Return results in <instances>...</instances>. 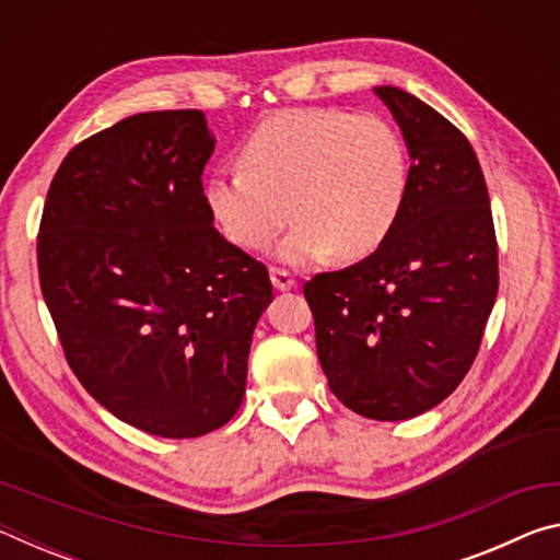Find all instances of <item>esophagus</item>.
<instances>
[{"mask_svg":"<svg viewBox=\"0 0 560 560\" xmlns=\"http://www.w3.org/2000/svg\"><path fill=\"white\" fill-rule=\"evenodd\" d=\"M269 277H271V283H273V289H277V291H291L293 287H296V279H293L287 269L271 267Z\"/></svg>","mask_w":560,"mask_h":560,"instance_id":"obj_1","label":"esophagus"}]
</instances>
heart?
Segmentation results:
<instances>
[{
	"instance_id": "1",
	"label": "heart",
	"mask_w": 560,
	"mask_h": 560,
	"mask_svg": "<svg viewBox=\"0 0 560 560\" xmlns=\"http://www.w3.org/2000/svg\"><path fill=\"white\" fill-rule=\"evenodd\" d=\"M242 170L207 179L205 200L230 242L279 259L316 264L338 254L363 259L400 220L407 150L390 122L336 108L281 110L259 122L240 150Z\"/></svg>"
}]
</instances>
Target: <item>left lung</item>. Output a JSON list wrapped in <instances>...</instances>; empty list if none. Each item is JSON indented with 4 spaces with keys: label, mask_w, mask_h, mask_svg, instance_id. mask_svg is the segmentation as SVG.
I'll return each instance as SVG.
<instances>
[{
    "label": "left lung",
    "mask_w": 560,
    "mask_h": 560,
    "mask_svg": "<svg viewBox=\"0 0 560 560\" xmlns=\"http://www.w3.org/2000/svg\"><path fill=\"white\" fill-rule=\"evenodd\" d=\"M402 130L410 173L390 236L306 296L328 387L371 420H410L454 393L477 358L499 291L489 192L469 140L395 86H375Z\"/></svg>",
    "instance_id": "left-lung-1"
}]
</instances>
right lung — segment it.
Wrapping results in <instances>:
<instances>
[{
    "instance_id": "1",
    "label": "right lung",
    "mask_w": 560,
    "mask_h": 560,
    "mask_svg": "<svg viewBox=\"0 0 560 560\" xmlns=\"http://www.w3.org/2000/svg\"><path fill=\"white\" fill-rule=\"evenodd\" d=\"M202 110L138 113L63 158L39 281L71 371L118 420L200 438L240 410L269 271L214 230Z\"/></svg>"
}]
</instances>
